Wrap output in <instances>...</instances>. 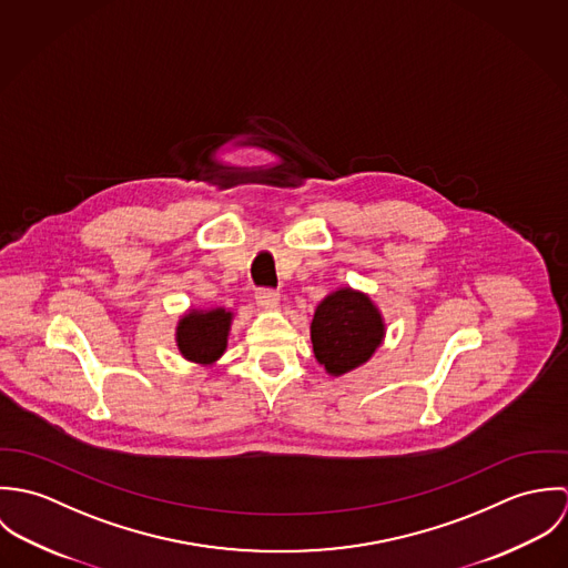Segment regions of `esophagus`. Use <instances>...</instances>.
Segmentation results:
<instances>
[{"label":"esophagus","mask_w":568,"mask_h":568,"mask_svg":"<svg viewBox=\"0 0 568 568\" xmlns=\"http://www.w3.org/2000/svg\"><path fill=\"white\" fill-rule=\"evenodd\" d=\"M255 302L264 308H275L280 304V293L275 288H257Z\"/></svg>","instance_id":"obj_1"}]
</instances>
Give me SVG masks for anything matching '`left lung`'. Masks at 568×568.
Returning <instances> with one entry per match:
<instances>
[{"instance_id":"obj_1","label":"left lung","mask_w":568,"mask_h":568,"mask_svg":"<svg viewBox=\"0 0 568 568\" xmlns=\"http://www.w3.org/2000/svg\"><path fill=\"white\" fill-rule=\"evenodd\" d=\"M383 334V320L369 297L349 288L325 297L311 325L315 356L334 376L363 365Z\"/></svg>"}]
</instances>
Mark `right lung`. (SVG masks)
Masks as SVG:
<instances>
[{
    "label": "right lung",
    "instance_id": "add662e5",
    "mask_svg": "<svg viewBox=\"0 0 568 568\" xmlns=\"http://www.w3.org/2000/svg\"><path fill=\"white\" fill-rule=\"evenodd\" d=\"M232 313L216 308L210 313H190L176 327V345L187 361L214 363L227 345Z\"/></svg>",
    "mask_w": 568,
    "mask_h": 568
}]
</instances>
